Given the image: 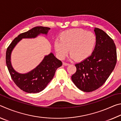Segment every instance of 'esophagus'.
I'll return each mask as SVG.
<instances>
[{"label": "esophagus", "mask_w": 121, "mask_h": 121, "mask_svg": "<svg viewBox=\"0 0 121 121\" xmlns=\"http://www.w3.org/2000/svg\"><path fill=\"white\" fill-rule=\"evenodd\" d=\"M63 65H69V63L63 62Z\"/></svg>", "instance_id": "1"}]
</instances>
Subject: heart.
<instances>
[{"label": "heart", "instance_id": "heart-1", "mask_svg": "<svg viewBox=\"0 0 121 121\" xmlns=\"http://www.w3.org/2000/svg\"><path fill=\"white\" fill-rule=\"evenodd\" d=\"M97 42V36L93 32L76 28L61 32L59 40L54 42V47L60 58H64L67 56L69 49L71 58L81 61L91 56Z\"/></svg>", "mask_w": 121, "mask_h": 121}]
</instances>
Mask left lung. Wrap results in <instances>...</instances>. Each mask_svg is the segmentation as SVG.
Instances as JSON below:
<instances>
[{"mask_svg":"<svg viewBox=\"0 0 121 121\" xmlns=\"http://www.w3.org/2000/svg\"><path fill=\"white\" fill-rule=\"evenodd\" d=\"M95 32L97 42L92 54L75 65L76 71L71 76L75 85L85 92L101 87L113 71L117 61L113 40L100 29L95 28Z\"/></svg>","mask_w":121,"mask_h":121,"instance_id":"1","label":"left lung"}]
</instances>
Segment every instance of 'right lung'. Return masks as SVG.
<instances>
[{"instance_id": "obj_1", "label": "right lung", "mask_w": 121, "mask_h": 121, "mask_svg": "<svg viewBox=\"0 0 121 121\" xmlns=\"http://www.w3.org/2000/svg\"><path fill=\"white\" fill-rule=\"evenodd\" d=\"M50 28L36 26L29 31L20 34L12 41L8 47L6 53V63L12 79L15 84L26 92L36 93L43 91L54 77L55 73L62 65L51 53L45 56L42 62L36 68L26 73H19L14 70L11 62V52L14 47L22 38H35L40 34H47Z\"/></svg>"}]
</instances>
